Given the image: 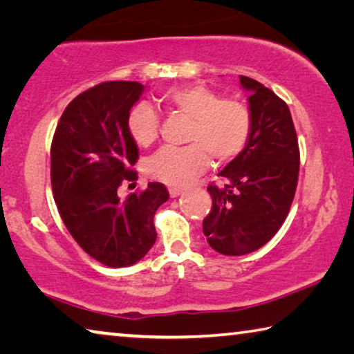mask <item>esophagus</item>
<instances>
[{"instance_id":"esophagus-1","label":"esophagus","mask_w":354,"mask_h":354,"mask_svg":"<svg viewBox=\"0 0 354 354\" xmlns=\"http://www.w3.org/2000/svg\"><path fill=\"white\" fill-rule=\"evenodd\" d=\"M169 194H170L171 198H176V196H179V195L183 194V189H179V187H170V189H169Z\"/></svg>"}]
</instances>
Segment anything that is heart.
<instances>
[{
	"label": "heart",
	"mask_w": 354,
	"mask_h": 354,
	"mask_svg": "<svg viewBox=\"0 0 354 354\" xmlns=\"http://www.w3.org/2000/svg\"><path fill=\"white\" fill-rule=\"evenodd\" d=\"M167 111L190 118L183 148L165 147L148 160L149 176L175 187H184L209 167L236 159L247 148L253 118L247 106L236 100H223L205 84L171 87L159 97ZM128 134L136 145L151 147L159 136V117L151 106L136 104L127 120Z\"/></svg>",
	"instance_id": "heart-1"
}]
</instances>
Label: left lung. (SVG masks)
Here are the masks:
<instances>
[{
	"mask_svg": "<svg viewBox=\"0 0 354 354\" xmlns=\"http://www.w3.org/2000/svg\"><path fill=\"white\" fill-rule=\"evenodd\" d=\"M253 129L247 148L207 187L212 211L203 220L207 243L226 256L259 250L279 231L295 196L299 149L287 104L270 88L241 76Z\"/></svg>",
	"mask_w": 354,
	"mask_h": 354,
	"instance_id": "1",
	"label": "left lung"
}]
</instances>
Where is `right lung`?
I'll list each match as a JSON object with an SVG mask.
<instances>
[{
	"label": "right lung",
	"mask_w": 354,
	"mask_h": 354,
	"mask_svg": "<svg viewBox=\"0 0 354 354\" xmlns=\"http://www.w3.org/2000/svg\"><path fill=\"white\" fill-rule=\"evenodd\" d=\"M140 82L98 84L65 107L51 143L53 195L76 243L107 267L139 262L156 242L158 207L169 200L160 183H149L127 200L117 195L133 170L139 148L127 120L143 92Z\"/></svg>",
	"instance_id": "1"
}]
</instances>
